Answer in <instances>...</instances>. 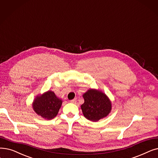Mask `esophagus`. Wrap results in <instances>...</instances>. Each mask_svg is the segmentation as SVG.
<instances>
[{
	"label": "esophagus",
	"instance_id": "34e87169",
	"mask_svg": "<svg viewBox=\"0 0 158 158\" xmlns=\"http://www.w3.org/2000/svg\"><path fill=\"white\" fill-rule=\"evenodd\" d=\"M77 102V98H74L73 99L70 101V102H72V103H75Z\"/></svg>",
	"mask_w": 158,
	"mask_h": 158
}]
</instances>
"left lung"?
Here are the masks:
<instances>
[{
	"label": "left lung",
	"mask_w": 158,
	"mask_h": 158,
	"mask_svg": "<svg viewBox=\"0 0 158 158\" xmlns=\"http://www.w3.org/2000/svg\"><path fill=\"white\" fill-rule=\"evenodd\" d=\"M83 97L85 102L81 106L85 117L92 121H98L109 114L112 103L107 95L95 89H89Z\"/></svg>",
	"instance_id": "8db88e82"
}]
</instances>
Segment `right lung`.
Here are the masks:
<instances>
[{
  "label": "right lung",
  "instance_id": "right-lung-1",
  "mask_svg": "<svg viewBox=\"0 0 158 158\" xmlns=\"http://www.w3.org/2000/svg\"><path fill=\"white\" fill-rule=\"evenodd\" d=\"M62 100L52 91L37 95L33 102V109L37 114L46 119H52L57 115L62 105Z\"/></svg>",
  "mask_w": 158,
  "mask_h": 158
}]
</instances>
